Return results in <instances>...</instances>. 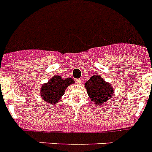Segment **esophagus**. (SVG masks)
Segmentation results:
<instances>
[{
  "instance_id": "34e87169",
  "label": "esophagus",
  "mask_w": 152,
  "mask_h": 152,
  "mask_svg": "<svg viewBox=\"0 0 152 152\" xmlns=\"http://www.w3.org/2000/svg\"><path fill=\"white\" fill-rule=\"evenodd\" d=\"M81 81H82L81 78H79V79H77V84H81Z\"/></svg>"
}]
</instances>
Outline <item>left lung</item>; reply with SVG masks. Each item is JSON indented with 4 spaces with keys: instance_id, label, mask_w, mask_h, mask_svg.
I'll use <instances>...</instances> for the list:
<instances>
[{
    "instance_id": "1",
    "label": "left lung",
    "mask_w": 152,
    "mask_h": 152,
    "mask_svg": "<svg viewBox=\"0 0 152 152\" xmlns=\"http://www.w3.org/2000/svg\"><path fill=\"white\" fill-rule=\"evenodd\" d=\"M85 85L92 102L98 105L103 104L113 95V88L98 75L92 76Z\"/></svg>"
}]
</instances>
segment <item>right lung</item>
<instances>
[{
  "label": "right lung",
  "instance_id": "1",
  "mask_svg": "<svg viewBox=\"0 0 152 152\" xmlns=\"http://www.w3.org/2000/svg\"><path fill=\"white\" fill-rule=\"evenodd\" d=\"M75 82L73 79L68 77L63 79L61 76H54L48 83L41 87L40 94L45 102L55 104L60 101V98L64 94V91L67 86Z\"/></svg>",
  "mask_w": 152,
  "mask_h": 152
}]
</instances>
